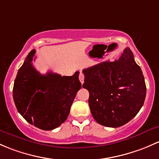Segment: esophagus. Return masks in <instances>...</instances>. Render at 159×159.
<instances>
[{
  "label": "esophagus",
  "mask_w": 159,
  "mask_h": 159,
  "mask_svg": "<svg viewBox=\"0 0 159 159\" xmlns=\"http://www.w3.org/2000/svg\"><path fill=\"white\" fill-rule=\"evenodd\" d=\"M84 78H85L84 74H83V73H80V75H79V80H80V83H81L82 84H83V83H84Z\"/></svg>",
  "instance_id": "esophagus-1"
}]
</instances>
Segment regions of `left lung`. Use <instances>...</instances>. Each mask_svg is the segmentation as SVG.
Wrapping results in <instances>:
<instances>
[{"mask_svg":"<svg viewBox=\"0 0 159 159\" xmlns=\"http://www.w3.org/2000/svg\"><path fill=\"white\" fill-rule=\"evenodd\" d=\"M83 87L89 93V105L95 120L107 127L122 126L143 106L146 86L140 66L129 47L119 60L105 61L83 70Z\"/></svg>","mask_w":159,"mask_h":159,"instance_id":"1","label":"left lung"}]
</instances>
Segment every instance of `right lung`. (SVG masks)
Here are the masks:
<instances>
[{
  "mask_svg": "<svg viewBox=\"0 0 159 159\" xmlns=\"http://www.w3.org/2000/svg\"><path fill=\"white\" fill-rule=\"evenodd\" d=\"M35 52L31 50L17 72L13 97L17 111L29 123L43 130H52L67 119L81 88L80 72L71 76L53 72L42 75L32 64Z\"/></svg>",
  "mask_w": 159,
  "mask_h": 159,
  "instance_id": "1",
  "label": "right lung"
}]
</instances>
